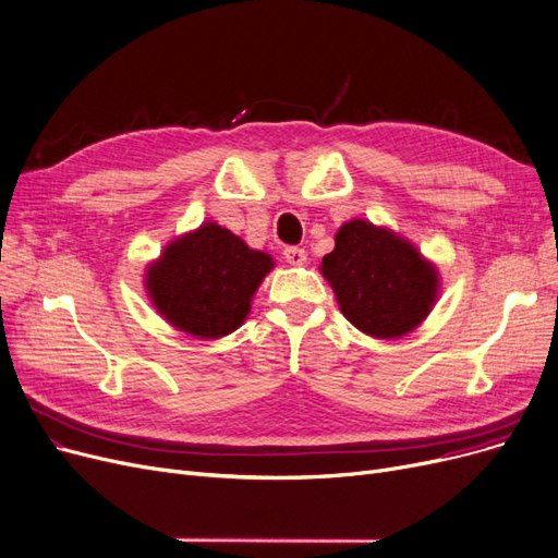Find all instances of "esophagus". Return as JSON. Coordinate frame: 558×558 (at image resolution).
<instances>
[{
	"label": "esophagus",
	"mask_w": 558,
	"mask_h": 558,
	"mask_svg": "<svg viewBox=\"0 0 558 558\" xmlns=\"http://www.w3.org/2000/svg\"><path fill=\"white\" fill-rule=\"evenodd\" d=\"M284 259L292 266H303L307 262V253L299 246H289V248H284Z\"/></svg>",
	"instance_id": "1"
}]
</instances>
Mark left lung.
<instances>
[{
  "mask_svg": "<svg viewBox=\"0 0 558 558\" xmlns=\"http://www.w3.org/2000/svg\"><path fill=\"white\" fill-rule=\"evenodd\" d=\"M339 310L365 335L399 339L413 332L440 296V271L399 232L365 219L347 221L322 259Z\"/></svg>",
  "mask_w": 558,
  "mask_h": 558,
  "instance_id": "1",
  "label": "left lung"
}]
</instances>
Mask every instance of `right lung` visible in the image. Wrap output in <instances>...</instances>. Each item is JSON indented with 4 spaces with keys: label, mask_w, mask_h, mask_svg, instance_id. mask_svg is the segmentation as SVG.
Masks as SVG:
<instances>
[{
    "label": "right lung",
    "mask_w": 558,
    "mask_h": 558,
    "mask_svg": "<svg viewBox=\"0 0 558 558\" xmlns=\"http://www.w3.org/2000/svg\"><path fill=\"white\" fill-rule=\"evenodd\" d=\"M274 266L269 253L207 221L166 244L145 266L143 284L173 328L198 339H219L248 319L257 287Z\"/></svg>",
    "instance_id": "obj_1"
}]
</instances>
